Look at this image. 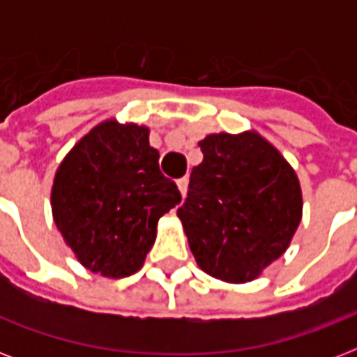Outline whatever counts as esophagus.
Here are the masks:
<instances>
[{
  "label": "esophagus",
  "instance_id": "obj_1",
  "mask_svg": "<svg viewBox=\"0 0 357 357\" xmlns=\"http://www.w3.org/2000/svg\"><path fill=\"white\" fill-rule=\"evenodd\" d=\"M178 189L179 192H181V196L187 195V190H189V178L178 179Z\"/></svg>",
  "mask_w": 357,
  "mask_h": 357
}]
</instances>
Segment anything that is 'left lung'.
<instances>
[{"instance_id":"1","label":"left lung","mask_w":357,"mask_h":357,"mask_svg":"<svg viewBox=\"0 0 357 357\" xmlns=\"http://www.w3.org/2000/svg\"><path fill=\"white\" fill-rule=\"evenodd\" d=\"M178 217L202 271L252 282L291 244L302 220L300 181L280 151L255 131L213 133L198 142Z\"/></svg>"}]
</instances>
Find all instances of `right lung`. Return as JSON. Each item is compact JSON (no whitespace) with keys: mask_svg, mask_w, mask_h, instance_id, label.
Wrapping results in <instances>:
<instances>
[{"mask_svg":"<svg viewBox=\"0 0 357 357\" xmlns=\"http://www.w3.org/2000/svg\"><path fill=\"white\" fill-rule=\"evenodd\" d=\"M150 129L105 120L59 165L52 213L81 265L105 278L140 271L155 243L159 218L181 202L159 170Z\"/></svg>","mask_w":357,"mask_h":357,"instance_id":"obj_1","label":"right lung"}]
</instances>
